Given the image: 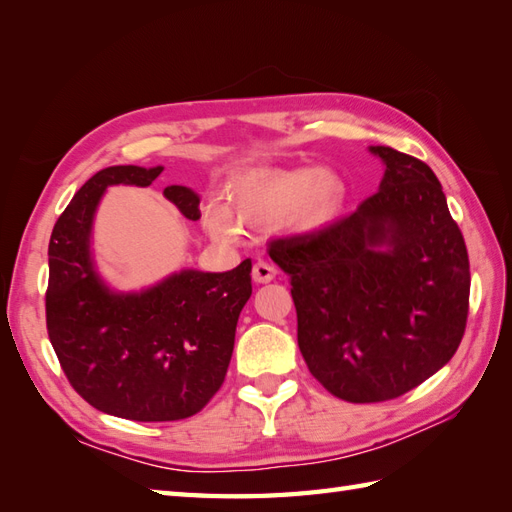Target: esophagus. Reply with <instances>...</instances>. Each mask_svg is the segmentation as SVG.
I'll use <instances>...</instances> for the list:
<instances>
[{
  "instance_id": "34e87169",
  "label": "esophagus",
  "mask_w": 512,
  "mask_h": 512,
  "mask_svg": "<svg viewBox=\"0 0 512 512\" xmlns=\"http://www.w3.org/2000/svg\"><path fill=\"white\" fill-rule=\"evenodd\" d=\"M276 267L274 265H269V263H265V260H258V263L254 265V269H252V278H254V282H260V285H265V282H271L276 278Z\"/></svg>"
}]
</instances>
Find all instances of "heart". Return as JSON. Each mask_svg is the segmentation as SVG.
<instances>
[{"instance_id": "heart-1", "label": "heart", "mask_w": 512, "mask_h": 512, "mask_svg": "<svg viewBox=\"0 0 512 512\" xmlns=\"http://www.w3.org/2000/svg\"><path fill=\"white\" fill-rule=\"evenodd\" d=\"M344 192V181L333 170L260 168L236 181L230 201L243 223L271 225L285 219L293 230L309 232L335 219ZM203 223L219 238L238 234V225L221 206H210Z\"/></svg>"}]
</instances>
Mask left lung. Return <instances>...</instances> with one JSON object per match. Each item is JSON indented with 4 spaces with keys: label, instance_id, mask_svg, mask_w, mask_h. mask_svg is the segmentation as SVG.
Instances as JSON below:
<instances>
[{
    "label": "left lung",
    "instance_id": "1",
    "mask_svg": "<svg viewBox=\"0 0 512 512\" xmlns=\"http://www.w3.org/2000/svg\"><path fill=\"white\" fill-rule=\"evenodd\" d=\"M379 192L320 230L276 238L291 276L298 346L313 377L348 403L390 401L456 355L469 315V254L425 162L370 146Z\"/></svg>",
    "mask_w": 512,
    "mask_h": 512
}]
</instances>
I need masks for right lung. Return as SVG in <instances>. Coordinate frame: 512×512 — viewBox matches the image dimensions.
<instances>
[{
  "mask_svg": "<svg viewBox=\"0 0 512 512\" xmlns=\"http://www.w3.org/2000/svg\"><path fill=\"white\" fill-rule=\"evenodd\" d=\"M162 166H109L87 179L50 236L45 322L72 388L96 410L162 423L195 416L225 381L236 322L252 295V260L225 274L184 269L140 293H116L100 280L89 238L107 186H151ZM186 219L199 197L164 188Z\"/></svg>",
  "mask_w": 512,
  "mask_h": 512,
  "instance_id": "1",
  "label": "right lung"
}]
</instances>
